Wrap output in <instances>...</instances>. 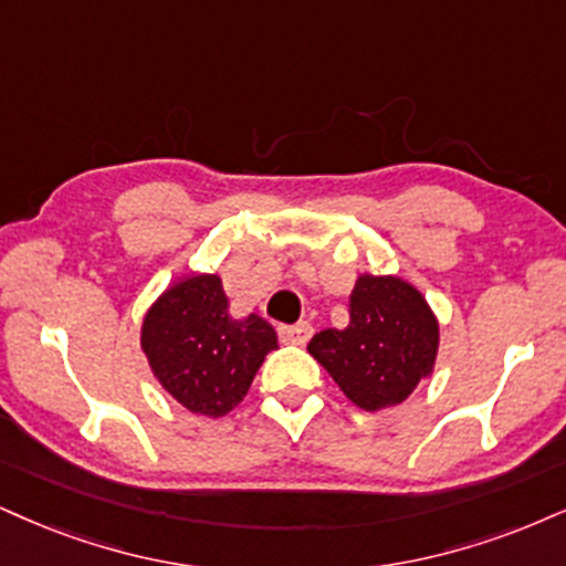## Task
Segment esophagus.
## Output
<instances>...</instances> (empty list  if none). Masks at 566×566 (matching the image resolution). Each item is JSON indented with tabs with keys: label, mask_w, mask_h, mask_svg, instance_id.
I'll return each mask as SVG.
<instances>
[{
	"label": "esophagus",
	"mask_w": 566,
	"mask_h": 566,
	"mask_svg": "<svg viewBox=\"0 0 566 566\" xmlns=\"http://www.w3.org/2000/svg\"><path fill=\"white\" fill-rule=\"evenodd\" d=\"M312 325L306 323V319H302V323L296 325H281V340H285V344H306V340L312 338Z\"/></svg>",
	"instance_id": "34e87169"
}]
</instances>
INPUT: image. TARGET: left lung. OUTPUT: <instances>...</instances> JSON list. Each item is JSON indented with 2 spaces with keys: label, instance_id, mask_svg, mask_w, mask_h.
Segmentation results:
<instances>
[{
  "label": "left lung",
  "instance_id": "obj_1",
  "mask_svg": "<svg viewBox=\"0 0 566 566\" xmlns=\"http://www.w3.org/2000/svg\"><path fill=\"white\" fill-rule=\"evenodd\" d=\"M306 348L348 401L378 411L407 401L430 375L438 319L401 277L361 275L348 298V325L319 331Z\"/></svg>",
  "mask_w": 566,
  "mask_h": 566
}]
</instances>
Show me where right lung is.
I'll use <instances>...</instances> for the list:
<instances>
[{
    "label": "right lung",
    "mask_w": 566,
    "mask_h": 566,
    "mask_svg": "<svg viewBox=\"0 0 566 566\" xmlns=\"http://www.w3.org/2000/svg\"><path fill=\"white\" fill-rule=\"evenodd\" d=\"M142 348L172 399L193 415L222 417L243 401L277 336L260 315H228L218 275H191L146 312Z\"/></svg>",
    "instance_id": "add662e5"
}]
</instances>
